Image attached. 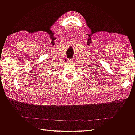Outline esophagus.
I'll return each mask as SVG.
<instances>
[{
  "label": "esophagus",
  "mask_w": 135,
  "mask_h": 135,
  "mask_svg": "<svg viewBox=\"0 0 135 135\" xmlns=\"http://www.w3.org/2000/svg\"><path fill=\"white\" fill-rule=\"evenodd\" d=\"M68 63H74V60H71V59H70V60H68Z\"/></svg>",
  "instance_id": "esophagus-1"
}]
</instances>
